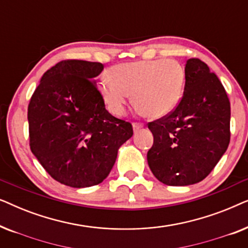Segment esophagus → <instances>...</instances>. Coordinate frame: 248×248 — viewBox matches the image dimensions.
I'll return each instance as SVG.
<instances>
[{"label":"esophagus","instance_id":"34e87169","mask_svg":"<svg viewBox=\"0 0 248 248\" xmlns=\"http://www.w3.org/2000/svg\"><path fill=\"white\" fill-rule=\"evenodd\" d=\"M142 127H143V124H142V123H133V130H134V132L141 130Z\"/></svg>","mask_w":248,"mask_h":248}]
</instances>
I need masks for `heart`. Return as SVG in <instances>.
Segmentation results:
<instances>
[{"instance_id": "1", "label": "heart", "mask_w": 248, "mask_h": 248, "mask_svg": "<svg viewBox=\"0 0 248 248\" xmlns=\"http://www.w3.org/2000/svg\"><path fill=\"white\" fill-rule=\"evenodd\" d=\"M184 71L172 60L140 61L115 65L99 83L101 97L115 115L123 114L133 93L135 107L150 117H162L177 106Z\"/></svg>"}]
</instances>
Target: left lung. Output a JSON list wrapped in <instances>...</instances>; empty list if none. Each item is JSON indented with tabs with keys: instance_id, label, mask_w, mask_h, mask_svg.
Masks as SVG:
<instances>
[{
	"instance_id": "1",
	"label": "left lung",
	"mask_w": 248,
	"mask_h": 248,
	"mask_svg": "<svg viewBox=\"0 0 248 248\" xmlns=\"http://www.w3.org/2000/svg\"><path fill=\"white\" fill-rule=\"evenodd\" d=\"M148 127L154 134L148 164L158 181L169 186L203 181L230 141V103L218 77L201 60L189 59L178 105Z\"/></svg>"
}]
</instances>
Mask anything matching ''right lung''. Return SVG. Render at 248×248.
Returning a JSON list of instances; mask_svg holds the SVG:
<instances>
[{"instance_id":"1","label":"right lung","mask_w":248,"mask_h":248,"mask_svg":"<svg viewBox=\"0 0 248 248\" xmlns=\"http://www.w3.org/2000/svg\"><path fill=\"white\" fill-rule=\"evenodd\" d=\"M103 70L98 62L61 61L44 73L28 106L31 152L55 181L71 187L103 182L133 135L131 123L105 108L94 81Z\"/></svg>"}]
</instances>
